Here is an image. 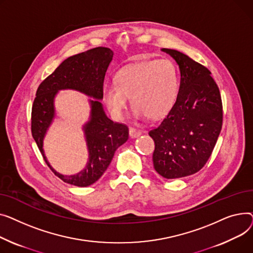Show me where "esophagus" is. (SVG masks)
Masks as SVG:
<instances>
[{
  "instance_id": "obj_1",
  "label": "esophagus",
  "mask_w": 253,
  "mask_h": 253,
  "mask_svg": "<svg viewBox=\"0 0 253 253\" xmlns=\"http://www.w3.org/2000/svg\"><path fill=\"white\" fill-rule=\"evenodd\" d=\"M141 135H142V131L140 129L129 127V136H130V138H138Z\"/></svg>"
}]
</instances>
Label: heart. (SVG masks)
<instances>
[{
  "label": "heart",
  "mask_w": 253,
  "mask_h": 253,
  "mask_svg": "<svg viewBox=\"0 0 253 253\" xmlns=\"http://www.w3.org/2000/svg\"><path fill=\"white\" fill-rule=\"evenodd\" d=\"M179 92V73L169 59L148 60L128 65L117 72L115 84L103 86L102 97L110 113L122 120L129 97L137 117L158 120L174 105Z\"/></svg>",
  "instance_id": "heart-1"
}]
</instances>
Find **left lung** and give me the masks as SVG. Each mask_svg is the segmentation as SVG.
<instances>
[{"label": "left lung", "mask_w": 253, "mask_h": 253, "mask_svg": "<svg viewBox=\"0 0 253 253\" xmlns=\"http://www.w3.org/2000/svg\"><path fill=\"white\" fill-rule=\"evenodd\" d=\"M162 51L179 65L180 90L171 110L149 136L155 143V170L166 179H179L199 171L211 157L222 126V104L209 69L176 50Z\"/></svg>", "instance_id": "8db88e82"}]
</instances>
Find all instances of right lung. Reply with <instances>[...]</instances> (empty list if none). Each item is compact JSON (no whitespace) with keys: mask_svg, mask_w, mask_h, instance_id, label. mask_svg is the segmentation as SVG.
Listing matches in <instances>:
<instances>
[{"mask_svg":"<svg viewBox=\"0 0 253 253\" xmlns=\"http://www.w3.org/2000/svg\"><path fill=\"white\" fill-rule=\"evenodd\" d=\"M113 52L109 48L98 47L71 56L43 80L38 87L32 109V133L47 166L60 179L70 185L87 187L98 181L105 172L116 149L128 139V127L113 123L106 116L99 100H102L104 78ZM71 88L97 98L90 100V121L84 126L89 151V161L79 174L63 176L48 165L42 149L44 135L54 117L53 98L58 90Z\"/></svg>","mask_w":253,"mask_h":253,"instance_id":"add662e5","label":"right lung"}]
</instances>
